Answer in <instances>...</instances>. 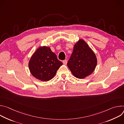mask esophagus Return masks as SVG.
<instances>
[{"instance_id":"esophagus-1","label":"esophagus","mask_w":124,"mask_h":124,"mask_svg":"<svg viewBox=\"0 0 124 124\" xmlns=\"http://www.w3.org/2000/svg\"><path fill=\"white\" fill-rule=\"evenodd\" d=\"M63 64L65 65H67V60H63Z\"/></svg>"}]
</instances>
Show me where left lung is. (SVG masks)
Returning a JSON list of instances; mask_svg holds the SVG:
<instances>
[{
	"label": "left lung",
	"mask_w": 124,
	"mask_h": 124,
	"mask_svg": "<svg viewBox=\"0 0 124 124\" xmlns=\"http://www.w3.org/2000/svg\"><path fill=\"white\" fill-rule=\"evenodd\" d=\"M97 64L96 54L87 43L79 39L74 46L72 54L67 66L73 76L83 79L90 75Z\"/></svg>",
	"instance_id": "8db88e82"
}]
</instances>
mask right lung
I'll return each mask as SVG.
<instances>
[{"label": "right lung", "instance_id": "obj_1", "mask_svg": "<svg viewBox=\"0 0 124 124\" xmlns=\"http://www.w3.org/2000/svg\"><path fill=\"white\" fill-rule=\"evenodd\" d=\"M63 63L50 48L40 46L31 56L28 67L30 73L36 78L47 81L55 76Z\"/></svg>", "mask_w": 124, "mask_h": 124}]
</instances>
